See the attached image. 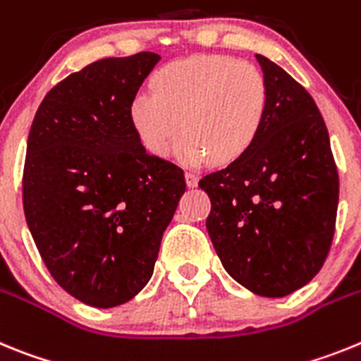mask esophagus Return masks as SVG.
<instances>
[{"mask_svg":"<svg viewBox=\"0 0 361 361\" xmlns=\"http://www.w3.org/2000/svg\"><path fill=\"white\" fill-rule=\"evenodd\" d=\"M185 180H187V185H189V187H196V185H198V176H196L194 172H187V174H185Z\"/></svg>","mask_w":361,"mask_h":361,"instance_id":"1","label":"esophagus"}]
</instances>
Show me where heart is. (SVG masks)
Wrapping results in <instances>:
<instances>
[{
	"mask_svg": "<svg viewBox=\"0 0 361 361\" xmlns=\"http://www.w3.org/2000/svg\"><path fill=\"white\" fill-rule=\"evenodd\" d=\"M154 94L140 92L130 121L149 152L165 156L180 133V154L228 163L255 145L267 118L269 92L263 72L228 56L180 59L152 78Z\"/></svg>",
	"mask_w": 361,
	"mask_h": 361,
	"instance_id": "1",
	"label": "heart"
}]
</instances>
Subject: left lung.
<instances>
[{"mask_svg": "<svg viewBox=\"0 0 361 361\" xmlns=\"http://www.w3.org/2000/svg\"><path fill=\"white\" fill-rule=\"evenodd\" d=\"M271 102L255 145L200 180L207 231L225 271L250 293L281 298L318 274L338 211L336 163L311 94L256 54Z\"/></svg>", "mask_w": 361, "mask_h": 361, "instance_id": "1", "label": "left lung"}]
</instances>
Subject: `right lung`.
Listing matches in <instances>:
<instances>
[{
	"label": "right lung",
	"instance_id": "right-lung-1",
	"mask_svg": "<svg viewBox=\"0 0 361 361\" xmlns=\"http://www.w3.org/2000/svg\"><path fill=\"white\" fill-rule=\"evenodd\" d=\"M158 61L137 52L87 65L49 90L29 133L23 211L34 243L59 287L99 309L145 287L185 192L183 171L150 156L130 121Z\"/></svg>",
	"mask_w": 361,
	"mask_h": 361
}]
</instances>
